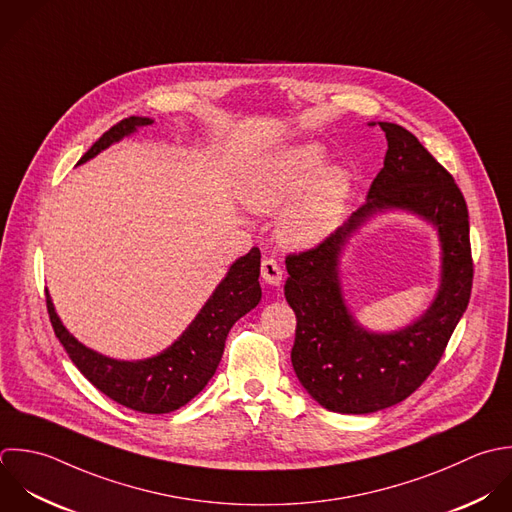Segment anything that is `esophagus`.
Returning a JSON list of instances; mask_svg holds the SVG:
<instances>
[{"instance_id":"esophagus-1","label":"esophagus","mask_w":512,"mask_h":512,"mask_svg":"<svg viewBox=\"0 0 512 512\" xmlns=\"http://www.w3.org/2000/svg\"><path fill=\"white\" fill-rule=\"evenodd\" d=\"M261 277L269 285H279L281 279H283V271H281V267H279V263L275 259L267 257L261 263Z\"/></svg>"}]
</instances>
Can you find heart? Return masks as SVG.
<instances>
[{
    "mask_svg": "<svg viewBox=\"0 0 512 512\" xmlns=\"http://www.w3.org/2000/svg\"><path fill=\"white\" fill-rule=\"evenodd\" d=\"M325 149L299 143L255 161L241 179L239 197L255 213L279 209L277 235L289 247L321 243L337 225L353 187L341 165H325Z\"/></svg>",
    "mask_w": 512,
    "mask_h": 512,
    "instance_id": "b5f03b06",
    "label": "heart"
}]
</instances>
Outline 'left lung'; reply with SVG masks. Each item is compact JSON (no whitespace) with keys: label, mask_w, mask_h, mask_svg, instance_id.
I'll list each match as a JSON object with an SVG mask.
<instances>
[{"label":"left lung","mask_w":512,"mask_h":512,"mask_svg":"<svg viewBox=\"0 0 512 512\" xmlns=\"http://www.w3.org/2000/svg\"><path fill=\"white\" fill-rule=\"evenodd\" d=\"M379 125L389 149L367 203L323 243L285 259V297L297 315L295 375L321 407L343 415L383 411L415 393L441 361L473 289L469 211L453 175L411 131L387 121ZM389 208L415 212L436 225L442 285L417 322L373 334L356 323L342 299L338 263L360 225Z\"/></svg>","instance_id":"left-lung-1"}]
</instances>
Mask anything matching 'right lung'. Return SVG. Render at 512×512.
Wrapping results in <instances>:
<instances>
[{
  "label": "right lung",
  "instance_id": "add662e5",
  "mask_svg": "<svg viewBox=\"0 0 512 512\" xmlns=\"http://www.w3.org/2000/svg\"><path fill=\"white\" fill-rule=\"evenodd\" d=\"M147 125H153V119L135 115L121 119L91 145L79 165ZM259 271L261 251L253 247L229 267L183 335L163 353L143 361H117L81 345L63 327L45 291L47 313L55 337L93 387L127 409L163 415L187 405L215 375L231 327L261 301Z\"/></svg>",
  "mask_w": 512,
  "mask_h": 512
}]
</instances>
